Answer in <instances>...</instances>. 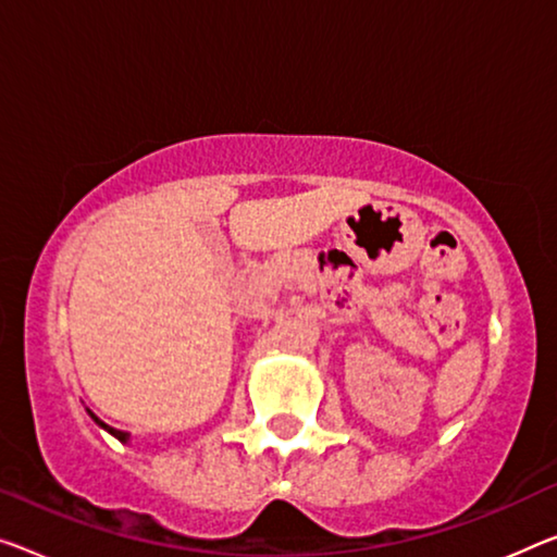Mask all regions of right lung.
<instances>
[{
  "instance_id": "obj_1",
  "label": "right lung",
  "mask_w": 557,
  "mask_h": 557,
  "mask_svg": "<svg viewBox=\"0 0 557 557\" xmlns=\"http://www.w3.org/2000/svg\"><path fill=\"white\" fill-rule=\"evenodd\" d=\"M87 413H89V416L94 418V423H97L99 428H104V431H109L111 435H114V438H119V441H122V443H129V433H122V431H116V428H109L107 423H101V421H99V418L91 413V410H87Z\"/></svg>"
}]
</instances>
